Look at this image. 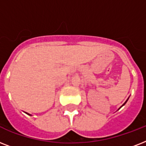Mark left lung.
<instances>
[{"label": "left lung", "instance_id": "obj_1", "mask_svg": "<svg viewBox=\"0 0 146 146\" xmlns=\"http://www.w3.org/2000/svg\"><path fill=\"white\" fill-rule=\"evenodd\" d=\"M126 102H125V103H124V104H123V105H124V104H126ZM123 105H122V106H123ZM122 106H121V107H122ZM121 107H120V108H121Z\"/></svg>", "mask_w": 146, "mask_h": 146}]
</instances>
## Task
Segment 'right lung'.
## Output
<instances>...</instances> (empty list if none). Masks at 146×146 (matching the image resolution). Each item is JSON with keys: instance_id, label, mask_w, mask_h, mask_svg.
<instances>
[{"instance_id": "right-lung-1", "label": "right lung", "mask_w": 146, "mask_h": 146, "mask_svg": "<svg viewBox=\"0 0 146 146\" xmlns=\"http://www.w3.org/2000/svg\"><path fill=\"white\" fill-rule=\"evenodd\" d=\"M28 114H29V113H28Z\"/></svg>"}]
</instances>
